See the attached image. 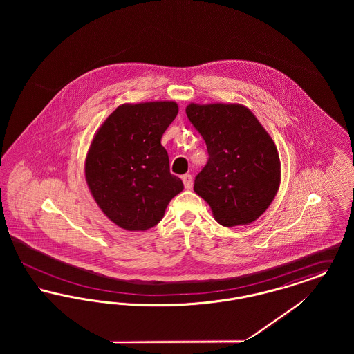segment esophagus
<instances>
[{
    "label": "esophagus",
    "mask_w": 354,
    "mask_h": 354,
    "mask_svg": "<svg viewBox=\"0 0 354 354\" xmlns=\"http://www.w3.org/2000/svg\"><path fill=\"white\" fill-rule=\"evenodd\" d=\"M182 180H183V183H185V187L187 189H191L192 188V176L189 175V174H185L182 176Z\"/></svg>",
    "instance_id": "esophagus-1"
}]
</instances>
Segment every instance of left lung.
<instances>
[{"label": "left lung", "instance_id": "left-lung-1", "mask_svg": "<svg viewBox=\"0 0 354 354\" xmlns=\"http://www.w3.org/2000/svg\"><path fill=\"white\" fill-rule=\"evenodd\" d=\"M185 114L209 155L195 178L194 191L224 227L247 225L260 218L281 180L280 158L270 135L239 103H189Z\"/></svg>", "mask_w": 354, "mask_h": 354}]
</instances>
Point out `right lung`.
Segmentation results:
<instances>
[{
  "label": "right lung",
  "mask_w": 354,
  "mask_h": 354,
  "mask_svg": "<svg viewBox=\"0 0 354 354\" xmlns=\"http://www.w3.org/2000/svg\"><path fill=\"white\" fill-rule=\"evenodd\" d=\"M178 111L174 101L120 104L91 140L86 182L102 212L123 230L156 225L185 188L169 172V153L160 143Z\"/></svg>",
  "instance_id": "add662e5"
}]
</instances>
